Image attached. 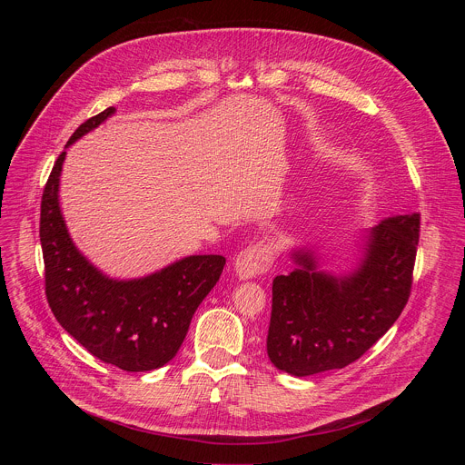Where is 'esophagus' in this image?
Masks as SVG:
<instances>
[{
  "instance_id": "34e87169",
  "label": "esophagus",
  "mask_w": 465,
  "mask_h": 465,
  "mask_svg": "<svg viewBox=\"0 0 465 465\" xmlns=\"http://www.w3.org/2000/svg\"><path fill=\"white\" fill-rule=\"evenodd\" d=\"M274 264V250L264 242H253L242 248L235 257V272L241 280L267 274Z\"/></svg>"
}]
</instances>
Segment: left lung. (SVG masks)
<instances>
[{"mask_svg": "<svg viewBox=\"0 0 465 465\" xmlns=\"http://www.w3.org/2000/svg\"><path fill=\"white\" fill-rule=\"evenodd\" d=\"M420 219H384L342 278L316 271L309 252L294 253L298 269L272 282L267 353L278 370L305 377L346 368L386 333L412 291Z\"/></svg>", "mask_w": 465, "mask_h": 465, "instance_id": "1", "label": "left lung"}]
</instances>
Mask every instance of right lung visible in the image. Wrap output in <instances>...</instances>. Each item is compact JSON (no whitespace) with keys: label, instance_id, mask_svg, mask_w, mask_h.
<instances>
[{"label":"right lung","instance_id":"right-lung-1","mask_svg":"<svg viewBox=\"0 0 465 465\" xmlns=\"http://www.w3.org/2000/svg\"><path fill=\"white\" fill-rule=\"evenodd\" d=\"M115 112L86 119L68 145ZM60 153L40 204V242L47 303L68 333L94 357L124 371H149L180 350L196 307L219 282L223 255H189L167 269L130 282H115L94 269L75 248L58 208Z\"/></svg>","mask_w":465,"mask_h":465}]
</instances>
